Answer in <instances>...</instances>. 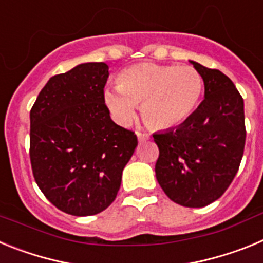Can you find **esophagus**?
Listing matches in <instances>:
<instances>
[{
    "label": "esophagus",
    "mask_w": 263,
    "mask_h": 263,
    "mask_svg": "<svg viewBox=\"0 0 263 263\" xmlns=\"http://www.w3.org/2000/svg\"><path fill=\"white\" fill-rule=\"evenodd\" d=\"M137 137H138V141L141 143L146 142V141H148V138H150V136H148L147 133H142V132H137Z\"/></svg>",
    "instance_id": "esophagus-1"
}]
</instances>
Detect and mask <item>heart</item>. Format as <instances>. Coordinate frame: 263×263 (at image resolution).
<instances>
[{
	"label": "heart",
	"mask_w": 263,
	"mask_h": 263,
	"mask_svg": "<svg viewBox=\"0 0 263 263\" xmlns=\"http://www.w3.org/2000/svg\"><path fill=\"white\" fill-rule=\"evenodd\" d=\"M201 92L203 79L194 67L139 63L121 72L117 87L104 90V101L118 124H129L141 105L148 126L171 129L194 113Z\"/></svg>",
	"instance_id": "obj_1"
}]
</instances>
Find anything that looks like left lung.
Segmentation results:
<instances>
[{"label":"left lung","mask_w":263,"mask_h":263,"mask_svg":"<svg viewBox=\"0 0 263 263\" xmlns=\"http://www.w3.org/2000/svg\"><path fill=\"white\" fill-rule=\"evenodd\" d=\"M191 62L204 81V100L182 125L153 134L159 148L157 180L183 206L201 208L222 196L245 147L243 100L218 69Z\"/></svg>","instance_id":"obj_1"}]
</instances>
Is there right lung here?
<instances>
[{
	"mask_svg": "<svg viewBox=\"0 0 263 263\" xmlns=\"http://www.w3.org/2000/svg\"><path fill=\"white\" fill-rule=\"evenodd\" d=\"M108 69L84 63L52 76L30 110L32 175L48 201L72 216L97 215L115 201L138 145L109 115Z\"/></svg>",
	"mask_w": 263,
	"mask_h": 263,
	"instance_id": "add662e5",
	"label": "right lung"
}]
</instances>
